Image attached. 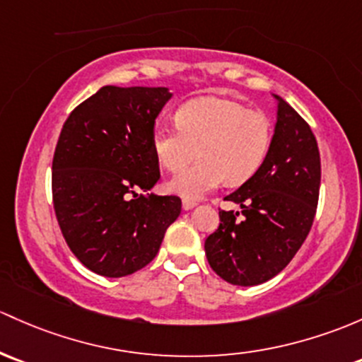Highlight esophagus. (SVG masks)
Returning a JSON list of instances; mask_svg holds the SVG:
<instances>
[{"label": "esophagus", "mask_w": 362, "mask_h": 362, "mask_svg": "<svg viewBox=\"0 0 362 362\" xmlns=\"http://www.w3.org/2000/svg\"><path fill=\"white\" fill-rule=\"evenodd\" d=\"M194 206H196V201H191V199L182 201V208H184V210H192Z\"/></svg>", "instance_id": "esophagus-1"}]
</instances>
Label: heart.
I'll return each mask as SVG.
<instances>
[{
  "mask_svg": "<svg viewBox=\"0 0 362 362\" xmlns=\"http://www.w3.org/2000/svg\"><path fill=\"white\" fill-rule=\"evenodd\" d=\"M177 128L156 127L151 146L166 171L177 173L199 156V161L178 173L170 189L185 199H199L227 178L243 184L264 165L272 144L267 114L229 98L201 97L175 114Z\"/></svg>",
  "mask_w": 362,
  "mask_h": 362,
  "instance_id": "obj_1",
  "label": "heart"
}]
</instances>
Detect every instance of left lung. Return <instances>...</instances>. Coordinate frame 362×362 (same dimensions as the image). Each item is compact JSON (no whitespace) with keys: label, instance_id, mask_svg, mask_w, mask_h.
Segmentation results:
<instances>
[{"label":"left lung","instance_id":"8db88e82","mask_svg":"<svg viewBox=\"0 0 362 362\" xmlns=\"http://www.w3.org/2000/svg\"><path fill=\"white\" fill-rule=\"evenodd\" d=\"M274 97L277 121L267 158L226 196L241 211L220 210L218 229L204 241L210 267L238 286L262 284L283 271L305 241L317 208L321 158L315 136L286 100Z\"/></svg>","mask_w":362,"mask_h":362}]
</instances>
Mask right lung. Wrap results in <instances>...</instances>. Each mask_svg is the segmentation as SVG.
I'll use <instances>...</instances> for the list:
<instances>
[{
	"label": "right lung",
	"instance_id": "1",
	"mask_svg": "<svg viewBox=\"0 0 362 362\" xmlns=\"http://www.w3.org/2000/svg\"><path fill=\"white\" fill-rule=\"evenodd\" d=\"M170 98L163 86H102L64 123L53 208L67 246L91 272L123 277L146 267L180 215V197L139 194L159 180L151 135Z\"/></svg>",
	"mask_w": 362,
	"mask_h": 362
}]
</instances>
